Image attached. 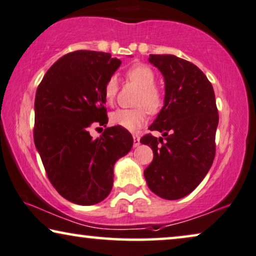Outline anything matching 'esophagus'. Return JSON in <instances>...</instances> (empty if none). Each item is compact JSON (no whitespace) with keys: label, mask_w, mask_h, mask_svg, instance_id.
Listing matches in <instances>:
<instances>
[{"label":"esophagus","mask_w":256,"mask_h":256,"mask_svg":"<svg viewBox=\"0 0 256 256\" xmlns=\"http://www.w3.org/2000/svg\"><path fill=\"white\" fill-rule=\"evenodd\" d=\"M139 144H140V139H139L137 134H134V148H137V146H139Z\"/></svg>","instance_id":"34e87169"}]
</instances>
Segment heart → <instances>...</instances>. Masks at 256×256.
I'll use <instances>...</instances> for the list:
<instances>
[{
	"mask_svg": "<svg viewBox=\"0 0 256 256\" xmlns=\"http://www.w3.org/2000/svg\"><path fill=\"white\" fill-rule=\"evenodd\" d=\"M128 80L142 88L137 100V108H120L112 112L110 120L114 125L120 126L128 131H136L144 126L148 122V110L150 114H156L162 108L164 98L156 85V74L151 68L145 64H136L126 72ZM118 80L112 76L104 86V97L108 103H112L117 96ZM146 108L145 109L144 108Z\"/></svg>",
	"mask_w": 256,
	"mask_h": 256,
	"instance_id": "b5f03b06",
	"label": "heart"
}]
</instances>
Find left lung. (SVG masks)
<instances>
[{
    "label": "left lung",
    "instance_id": "left-lung-1",
    "mask_svg": "<svg viewBox=\"0 0 256 256\" xmlns=\"http://www.w3.org/2000/svg\"><path fill=\"white\" fill-rule=\"evenodd\" d=\"M164 77V106L150 126L162 137L146 134L153 160L144 171L148 188L156 196L176 200L188 196L202 182L216 156L219 122L216 94L205 74L174 54H150Z\"/></svg>",
    "mask_w": 256,
    "mask_h": 256
}]
</instances>
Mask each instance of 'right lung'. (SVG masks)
<instances>
[{"mask_svg":"<svg viewBox=\"0 0 256 256\" xmlns=\"http://www.w3.org/2000/svg\"><path fill=\"white\" fill-rule=\"evenodd\" d=\"M120 64L106 52L74 51L54 62L37 88L35 146L52 186L77 205L103 202L114 185L116 162L134 145L120 126L94 139L88 132L108 124L104 86Z\"/></svg>","mask_w":256,"mask_h":256,"instance_id":"obj_1","label":"right lung"}]
</instances>
